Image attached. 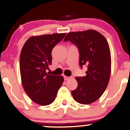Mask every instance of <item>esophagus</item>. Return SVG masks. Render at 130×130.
Listing matches in <instances>:
<instances>
[{
  "mask_svg": "<svg viewBox=\"0 0 130 130\" xmlns=\"http://www.w3.org/2000/svg\"><path fill=\"white\" fill-rule=\"evenodd\" d=\"M63 77H64V80H67L70 79L71 78V77H70L67 76H64Z\"/></svg>",
  "mask_w": 130,
  "mask_h": 130,
  "instance_id": "34e87169",
  "label": "esophagus"
}]
</instances>
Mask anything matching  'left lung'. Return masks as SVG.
<instances>
[{"label":"left lung","mask_w":130,"mask_h":130,"mask_svg":"<svg viewBox=\"0 0 130 130\" xmlns=\"http://www.w3.org/2000/svg\"><path fill=\"white\" fill-rule=\"evenodd\" d=\"M77 47L79 66L87 67L86 76L76 77L77 87L71 91L74 100L83 104L99 99L106 89L111 69L109 46L106 39L94 30L68 33L63 40Z\"/></svg>","instance_id":"left-lung-1"}]
</instances>
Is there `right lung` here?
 I'll use <instances>...</instances> for the list:
<instances>
[{
  "mask_svg": "<svg viewBox=\"0 0 130 130\" xmlns=\"http://www.w3.org/2000/svg\"><path fill=\"white\" fill-rule=\"evenodd\" d=\"M66 33L31 37L21 52L20 73L22 86L30 98L46 106L54 101L64 80L62 76L46 72L52 63V50Z\"/></svg>",
  "mask_w": 130,
  "mask_h": 130,
  "instance_id": "obj_1",
  "label": "right lung"
}]
</instances>
